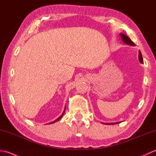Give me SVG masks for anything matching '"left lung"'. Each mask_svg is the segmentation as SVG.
Listing matches in <instances>:
<instances>
[{
	"label": "left lung",
	"mask_w": 156,
	"mask_h": 156,
	"mask_svg": "<svg viewBox=\"0 0 156 156\" xmlns=\"http://www.w3.org/2000/svg\"><path fill=\"white\" fill-rule=\"evenodd\" d=\"M121 37L122 39V40L126 44H128V45H135V44L132 41L130 38H129V37H127V36H126L125 35L122 34H121ZM139 60H140V62L141 63H142L143 64L144 63V59H143V57H142V54L141 51H140V52H139ZM117 123H119V122H117ZM105 124H107V125H113V124H116V122H115V123H105Z\"/></svg>",
	"instance_id": "8db88e82"
}]
</instances>
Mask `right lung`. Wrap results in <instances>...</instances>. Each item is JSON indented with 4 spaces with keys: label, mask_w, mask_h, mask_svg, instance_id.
<instances>
[{
    "label": "right lung",
    "mask_w": 156,
    "mask_h": 156,
    "mask_svg": "<svg viewBox=\"0 0 156 156\" xmlns=\"http://www.w3.org/2000/svg\"><path fill=\"white\" fill-rule=\"evenodd\" d=\"M65 110H66V108H65ZM64 112H65V111H64V112H63V113H62V115L60 116V117H58L57 119H56V120H55V121H53V122H50V123H49V124H51V123H54V122H57V121H58L59 120H60V119H62V116L63 115H64Z\"/></svg>",
    "instance_id": "right-lung-1"
}]
</instances>
